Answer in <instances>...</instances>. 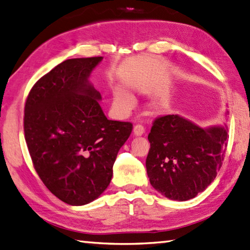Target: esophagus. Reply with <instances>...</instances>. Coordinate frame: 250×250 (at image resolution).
Masks as SVG:
<instances>
[{
  "label": "esophagus",
  "instance_id": "esophagus-1",
  "mask_svg": "<svg viewBox=\"0 0 250 250\" xmlns=\"http://www.w3.org/2000/svg\"><path fill=\"white\" fill-rule=\"evenodd\" d=\"M145 132V128L142 125H135L134 128H133V133L136 136H140L142 134H144Z\"/></svg>",
  "mask_w": 250,
  "mask_h": 250
}]
</instances>
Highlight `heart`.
<instances>
[{"label": "heart", "instance_id": "1", "mask_svg": "<svg viewBox=\"0 0 250 250\" xmlns=\"http://www.w3.org/2000/svg\"><path fill=\"white\" fill-rule=\"evenodd\" d=\"M115 101L117 104L122 107H129L132 104V100L128 94H125L124 91L117 90L115 93Z\"/></svg>", "mask_w": 250, "mask_h": 250}]
</instances>
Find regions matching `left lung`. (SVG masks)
Listing matches in <instances>:
<instances>
[{"label":"left lung","instance_id":"8db88e82","mask_svg":"<svg viewBox=\"0 0 250 250\" xmlns=\"http://www.w3.org/2000/svg\"><path fill=\"white\" fill-rule=\"evenodd\" d=\"M149 182L172 200H188L216 179L226 155L227 128L203 129L178 115L160 116L148 134Z\"/></svg>","mask_w":250,"mask_h":250}]
</instances>
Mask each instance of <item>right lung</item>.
I'll use <instances>...</instances> for the list:
<instances>
[{
	"instance_id": "right-lung-1",
	"label": "right lung",
	"mask_w": 250,
	"mask_h": 250,
	"mask_svg": "<svg viewBox=\"0 0 250 250\" xmlns=\"http://www.w3.org/2000/svg\"><path fill=\"white\" fill-rule=\"evenodd\" d=\"M102 56L72 58L40 78L24 104L23 131L33 167L63 203L89 204L108 187L131 122L108 120L87 78Z\"/></svg>"
}]
</instances>
